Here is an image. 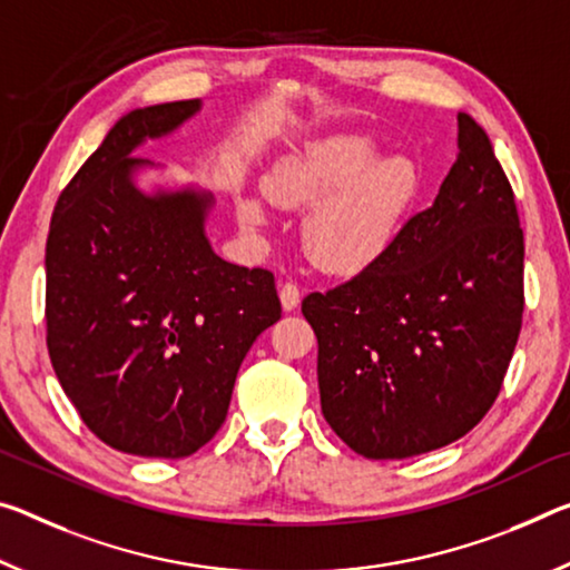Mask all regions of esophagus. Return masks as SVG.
<instances>
[{
    "label": "esophagus",
    "mask_w": 570,
    "mask_h": 570,
    "mask_svg": "<svg viewBox=\"0 0 570 570\" xmlns=\"http://www.w3.org/2000/svg\"><path fill=\"white\" fill-rule=\"evenodd\" d=\"M278 299H282V306L286 312H292L302 302V288L294 282H286V284H282V288H278Z\"/></svg>",
    "instance_id": "esophagus-1"
}]
</instances>
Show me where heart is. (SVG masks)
<instances>
[{
	"label": "heart",
	"instance_id": "heart-1",
	"mask_svg": "<svg viewBox=\"0 0 570 570\" xmlns=\"http://www.w3.org/2000/svg\"><path fill=\"white\" fill-rule=\"evenodd\" d=\"M377 157V147L357 134H337L306 144L278 159L264 179L274 205L309 212L302 223L304 250L337 276L375 264L403 228L419 195L421 177L409 157ZM238 218L248 230L268 223L261 197H240Z\"/></svg>",
	"mask_w": 570,
	"mask_h": 570
}]
</instances>
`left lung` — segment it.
<instances>
[{"mask_svg": "<svg viewBox=\"0 0 570 570\" xmlns=\"http://www.w3.org/2000/svg\"><path fill=\"white\" fill-rule=\"evenodd\" d=\"M525 243L492 144L459 114V157L436 200L373 266L304 296L322 413L367 459L462 439L492 409L522 327Z\"/></svg>", "mask_w": 570, "mask_h": 570, "instance_id": "1", "label": "left lung"}]
</instances>
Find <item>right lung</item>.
<instances>
[{"label": "right lung", "mask_w": 570, "mask_h": 570, "mask_svg": "<svg viewBox=\"0 0 570 570\" xmlns=\"http://www.w3.org/2000/svg\"><path fill=\"white\" fill-rule=\"evenodd\" d=\"M197 111L193 98L121 116L60 193L45 246L52 370L86 426L134 456L205 446L243 357L282 317L271 271L215 256L210 195L134 185L151 161L131 151Z\"/></svg>", "instance_id": "right-lung-1"}]
</instances>
